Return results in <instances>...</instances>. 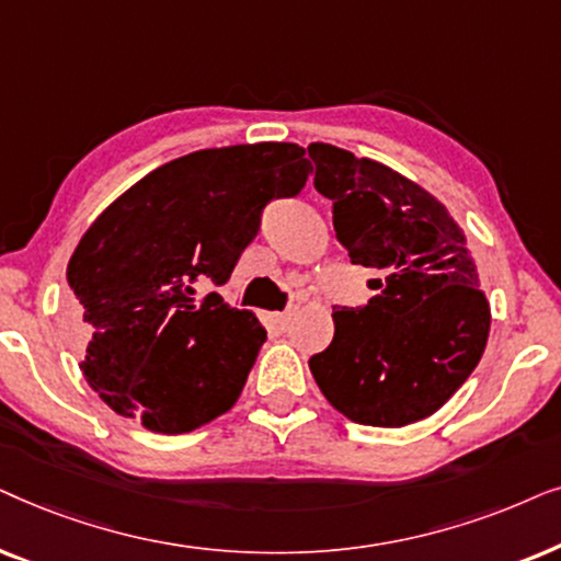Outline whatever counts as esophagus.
I'll use <instances>...</instances> for the list:
<instances>
[{"instance_id": "obj_1", "label": "esophagus", "mask_w": 561, "mask_h": 561, "mask_svg": "<svg viewBox=\"0 0 561 561\" xmlns=\"http://www.w3.org/2000/svg\"><path fill=\"white\" fill-rule=\"evenodd\" d=\"M293 316H295V308L272 312V323H274L276 331H287L289 323H293Z\"/></svg>"}]
</instances>
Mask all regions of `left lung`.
I'll return each instance as SVG.
<instances>
[{
  "mask_svg": "<svg viewBox=\"0 0 561 561\" xmlns=\"http://www.w3.org/2000/svg\"><path fill=\"white\" fill-rule=\"evenodd\" d=\"M308 153L348 259L382 272L369 305L333 308V341L310 358L312 377L354 423L423 421L467 382L488 346L490 302L465 230L385 163L331 144H310Z\"/></svg>",
  "mask_w": 561,
  "mask_h": 561,
  "instance_id": "8db88e82",
  "label": "left lung"
}]
</instances>
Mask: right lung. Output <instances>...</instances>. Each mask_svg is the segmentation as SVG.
Instances as JSON below:
<instances>
[{"label":"right lung","instance_id":"obj_1","mask_svg":"<svg viewBox=\"0 0 561 561\" xmlns=\"http://www.w3.org/2000/svg\"><path fill=\"white\" fill-rule=\"evenodd\" d=\"M308 174L297 144L205 148L138 179L87 228L66 279L81 369L117 415L174 436L236 405L266 331L251 310L194 295L230 279L261 210Z\"/></svg>","mask_w":561,"mask_h":561}]
</instances>
